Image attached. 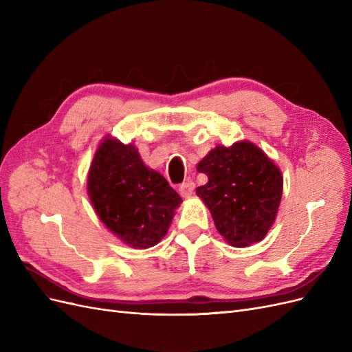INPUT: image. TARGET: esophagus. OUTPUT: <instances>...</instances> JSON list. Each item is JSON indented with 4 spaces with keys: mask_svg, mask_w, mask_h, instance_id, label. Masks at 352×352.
<instances>
[{
    "mask_svg": "<svg viewBox=\"0 0 352 352\" xmlns=\"http://www.w3.org/2000/svg\"><path fill=\"white\" fill-rule=\"evenodd\" d=\"M193 190H195V184L193 182H185L179 186V193L180 197L184 198H190L193 195Z\"/></svg>",
    "mask_w": 352,
    "mask_h": 352,
    "instance_id": "34e87169",
    "label": "esophagus"
}]
</instances>
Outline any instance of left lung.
Here are the masks:
<instances>
[{
    "instance_id": "left-lung-1",
    "label": "left lung",
    "mask_w": 352,
    "mask_h": 352,
    "mask_svg": "<svg viewBox=\"0 0 352 352\" xmlns=\"http://www.w3.org/2000/svg\"><path fill=\"white\" fill-rule=\"evenodd\" d=\"M197 170L208 176L197 195L227 243L246 248L261 241L275 221L283 197L284 177L274 160L243 140L230 147L218 144Z\"/></svg>"
}]
</instances>
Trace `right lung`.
<instances>
[{
	"label": "right lung",
	"instance_id": "add662e5",
	"mask_svg": "<svg viewBox=\"0 0 352 352\" xmlns=\"http://www.w3.org/2000/svg\"><path fill=\"white\" fill-rule=\"evenodd\" d=\"M87 193L106 228L132 249L155 246L167 234L182 198L145 166L134 144L106 135L87 175Z\"/></svg>",
	"mask_w": 352,
	"mask_h": 352
}]
</instances>
